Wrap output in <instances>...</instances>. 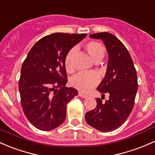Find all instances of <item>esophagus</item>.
<instances>
[{
    "label": "esophagus",
    "mask_w": 155,
    "mask_h": 155,
    "mask_svg": "<svg viewBox=\"0 0 155 155\" xmlns=\"http://www.w3.org/2000/svg\"><path fill=\"white\" fill-rule=\"evenodd\" d=\"M78 94H79V96L82 97V98H87V95L84 94V93H81V92H79V93H78Z\"/></svg>",
    "instance_id": "34e87169"
}]
</instances>
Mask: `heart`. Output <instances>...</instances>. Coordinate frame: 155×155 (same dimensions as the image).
Here are the masks:
<instances>
[{
  "label": "heart",
  "instance_id": "1",
  "mask_svg": "<svg viewBox=\"0 0 155 155\" xmlns=\"http://www.w3.org/2000/svg\"><path fill=\"white\" fill-rule=\"evenodd\" d=\"M84 48L94 62H100L104 57L106 50L105 47L101 42L97 41L88 42L85 44ZM75 53H76V49H71L64 58V68L66 71L70 74L74 72L73 57ZM98 81H99V76L96 72L79 73L71 79V84L76 89L87 93L96 87L98 84Z\"/></svg>",
  "mask_w": 155,
  "mask_h": 155
}]
</instances>
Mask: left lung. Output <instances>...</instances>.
<instances>
[{
    "label": "left lung",
    "mask_w": 155,
    "mask_h": 155,
    "mask_svg": "<svg viewBox=\"0 0 155 155\" xmlns=\"http://www.w3.org/2000/svg\"><path fill=\"white\" fill-rule=\"evenodd\" d=\"M90 37L101 39L107 51L106 74L97 90L101 97L110 94V98L105 103L96 98V107L86 113L85 120L96 130L111 132L124 123L133 109L138 87L137 72L128 50L116 37L108 32Z\"/></svg>",
    "instance_id": "1"
}]
</instances>
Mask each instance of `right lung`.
I'll use <instances>...</instances> for the list:
<instances>
[{
  "mask_svg": "<svg viewBox=\"0 0 155 155\" xmlns=\"http://www.w3.org/2000/svg\"><path fill=\"white\" fill-rule=\"evenodd\" d=\"M86 34L54 33L35 44L21 68L19 91L23 113L38 130L50 131L64 122L66 107L78 95L66 87L64 58Z\"/></svg>",
  "mask_w": 155,
  "mask_h": 155,
  "instance_id": "obj_1",
  "label": "right lung"
}]
</instances>
